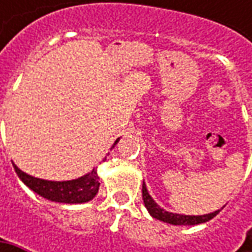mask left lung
Segmentation results:
<instances>
[{
    "mask_svg": "<svg viewBox=\"0 0 252 252\" xmlns=\"http://www.w3.org/2000/svg\"><path fill=\"white\" fill-rule=\"evenodd\" d=\"M143 200H144V206L149 210L151 216L157 220H161L164 223H169V224H175V226H193V224H200V223H206L210 219H213L219 212L221 210H216L213 213L209 215H203V216H188V215H177V213H171L167 212L162 208H160L154 199L151 198L149 190L146 188V184L143 182Z\"/></svg>",
    "mask_w": 252,
    "mask_h": 252,
    "instance_id": "8db88e82",
    "label": "left lung"
}]
</instances>
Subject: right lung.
<instances>
[{
	"mask_svg": "<svg viewBox=\"0 0 252 252\" xmlns=\"http://www.w3.org/2000/svg\"><path fill=\"white\" fill-rule=\"evenodd\" d=\"M119 139L115 141V144ZM115 144L112 147H115ZM106 158H103V161ZM15 172L24 182L28 188H31L37 195L49 199L52 202H60V203H84L90 202L95 198L99 189V177L96 168L91 172L84 175L81 178L71 179V181H46V179L34 178L32 175H28L26 172L21 171L15 164H12Z\"/></svg>",
	"mask_w": 252,
	"mask_h": 252,
	"instance_id": "add662e5",
	"label": "right lung"
}]
</instances>
